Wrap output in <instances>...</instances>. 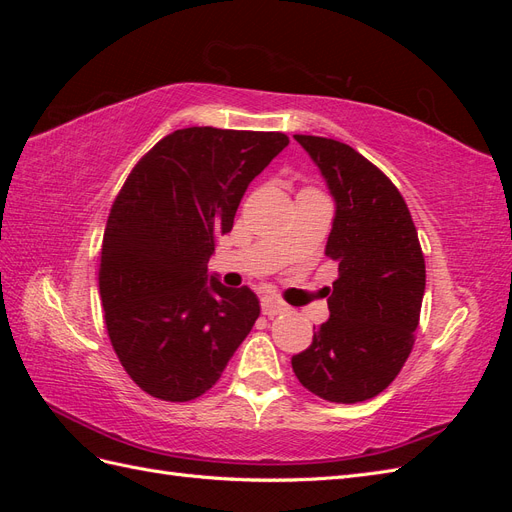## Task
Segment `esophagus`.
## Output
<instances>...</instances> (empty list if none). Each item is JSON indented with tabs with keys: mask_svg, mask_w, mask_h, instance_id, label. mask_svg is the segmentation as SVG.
Here are the masks:
<instances>
[{
	"mask_svg": "<svg viewBox=\"0 0 512 512\" xmlns=\"http://www.w3.org/2000/svg\"><path fill=\"white\" fill-rule=\"evenodd\" d=\"M260 305H262V314L269 316V318H273V316H277V314L288 312L286 303H282L280 299H275V297H265V299H262Z\"/></svg>",
	"mask_w": 512,
	"mask_h": 512,
	"instance_id": "1",
	"label": "esophagus"
}]
</instances>
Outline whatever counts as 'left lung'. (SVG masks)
<instances>
[{
    "label": "left lung",
    "instance_id": "8db88e82",
    "mask_svg": "<svg viewBox=\"0 0 512 512\" xmlns=\"http://www.w3.org/2000/svg\"><path fill=\"white\" fill-rule=\"evenodd\" d=\"M335 200L327 254L339 277L329 320L292 356L314 395L356 404L382 393L404 367L425 294V258L404 196L378 166L333 138L294 134Z\"/></svg>",
    "mask_w": 512,
    "mask_h": 512
}]
</instances>
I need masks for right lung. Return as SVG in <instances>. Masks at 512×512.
Returning <instances> with one entry per match:
<instances>
[{
    "label": "right lung",
    "instance_id": "add662e5",
    "mask_svg": "<svg viewBox=\"0 0 512 512\" xmlns=\"http://www.w3.org/2000/svg\"><path fill=\"white\" fill-rule=\"evenodd\" d=\"M282 132L183 128L141 158L108 213L100 294L123 369L151 397L190 401L220 380L260 316L258 297L209 277L247 185Z\"/></svg>",
    "mask_w": 512,
    "mask_h": 512
}]
</instances>
